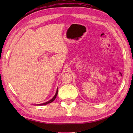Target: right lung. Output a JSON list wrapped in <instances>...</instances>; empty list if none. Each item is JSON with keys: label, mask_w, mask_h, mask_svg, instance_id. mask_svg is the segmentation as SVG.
<instances>
[{"label": "right lung", "mask_w": 133, "mask_h": 133, "mask_svg": "<svg viewBox=\"0 0 133 133\" xmlns=\"http://www.w3.org/2000/svg\"><path fill=\"white\" fill-rule=\"evenodd\" d=\"M57 94H58V89H57V90H56V94H55V95H54V97L50 101L47 102H46V103H42V104H36V105H40V106H41V105H45V104H49V103H50L52 102L55 100V99L56 98V95H57Z\"/></svg>", "instance_id": "obj_1"}]
</instances>
